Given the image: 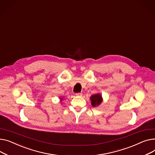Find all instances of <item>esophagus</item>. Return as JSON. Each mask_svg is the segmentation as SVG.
Returning a JSON list of instances; mask_svg holds the SVG:
<instances>
[{
  "label": "esophagus",
  "instance_id": "34e87169",
  "mask_svg": "<svg viewBox=\"0 0 155 155\" xmlns=\"http://www.w3.org/2000/svg\"><path fill=\"white\" fill-rule=\"evenodd\" d=\"M76 95L77 96H78V97H81V96H83V93H76Z\"/></svg>",
  "mask_w": 155,
  "mask_h": 155
}]
</instances>
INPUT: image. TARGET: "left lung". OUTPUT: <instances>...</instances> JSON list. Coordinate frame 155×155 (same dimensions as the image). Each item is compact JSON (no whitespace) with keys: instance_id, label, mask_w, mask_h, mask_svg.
Returning a JSON list of instances; mask_svg holds the SVG:
<instances>
[{"instance_id":"1","label":"left lung","mask_w":155,"mask_h":155,"mask_svg":"<svg viewBox=\"0 0 155 155\" xmlns=\"http://www.w3.org/2000/svg\"><path fill=\"white\" fill-rule=\"evenodd\" d=\"M90 100L91 101V105L94 107L99 106L103 101L102 95L100 93H97L92 95L90 97Z\"/></svg>"}]
</instances>
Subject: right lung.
<instances>
[{
    "mask_svg": "<svg viewBox=\"0 0 155 155\" xmlns=\"http://www.w3.org/2000/svg\"><path fill=\"white\" fill-rule=\"evenodd\" d=\"M59 99H60V102H62V100L64 99V98H63V97H59Z\"/></svg>",
    "mask_w": 155,
    "mask_h": 155,
    "instance_id": "obj_1",
    "label": "right lung"
}]
</instances>
